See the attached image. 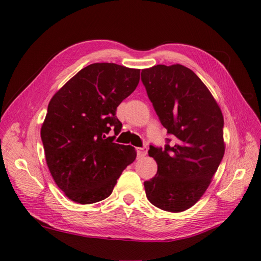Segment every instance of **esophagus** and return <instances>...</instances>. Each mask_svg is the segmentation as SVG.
<instances>
[{"label":"esophagus","mask_w":261,"mask_h":261,"mask_svg":"<svg viewBox=\"0 0 261 261\" xmlns=\"http://www.w3.org/2000/svg\"><path fill=\"white\" fill-rule=\"evenodd\" d=\"M148 148L147 147H143V148H136V152L138 156H144L147 154Z\"/></svg>","instance_id":"obj_1"}]
</instances>
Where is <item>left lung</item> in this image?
I'll list each match as a JSON object with an SVG mask.
<instances>
[{"label": "left lung", "mask_w": 261, "mask_h": 261, "mask_svg": "<svg viewBox=\"0 0 261 261\" xmlns=\"http://www.w3.org/2000/svg\"><path fill=\"white\" fill-rule=\"evenodd\" d=\"M148 98L169 135L164 148L150 145L158 164L145 191L153 206L184 211L206 192L224 155L223 115L204 84L183 65L141 70Z\"/></svg>", "instance_id": "left-lung-1"}]
</instances>
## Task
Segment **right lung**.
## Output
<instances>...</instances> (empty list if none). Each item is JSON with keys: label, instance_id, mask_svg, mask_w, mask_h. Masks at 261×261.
<instances>
[{"label": "right lung", "instance_id": "1", "mask_svg": "<svg viewBox=\"0 0 261 261\" xmlns=\"http://www.w3.org/2000/svg\"><path fill=\"white\" fill-rule=\"evenodd\" d=\"M139 73L114 63H94L51 99L41 127L45 160L54 181L73 201L108 198L135 160V148L115 144L108 133L121 132L116 109L136 89Z\"/></svg>", "mask_w": 261, "mask_h": 261}]
</instances>
